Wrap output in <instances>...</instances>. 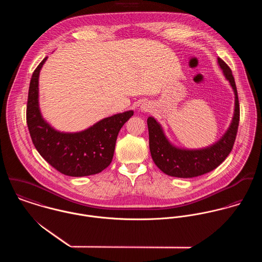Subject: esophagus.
<instances>
[{"mask_svg": "<svg viewBox=\"0 0 262 262\" xmlns=\"http://www.w3.org/2000/svg\"><path fill=\"white\" fill-rule=\"evenodd\" d=\"M140 109H141V111H143V112H147L150 109L149 104L143 103V104L140 106Z\"/></svg>", "mask_w": 262, "mask_h": 262, "instance_id": "esophagus-1", "label": "esophagus"}]
</instances>
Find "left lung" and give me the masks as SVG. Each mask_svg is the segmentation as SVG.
<instances>
[{
    "mask_svg": "<svg viewBox=\"0 0 262 262\" xmlns=\"http://www.w3.org/2000/svg\"><path fill=\"white\" fill-rule=\"evenodd\" d=\"M218 63L223 70L225 77L233 88L235 94V110L229 129L214 145L204 149L178 148L169 143L160 124L154 118L149 117L147 119L151 157L156 166L167 176L187 179L210 172L224 161L233 148L240 120L238 94L232 71L220 57H218Z\"/></svg>",
    "mask_w": 262,
    "mask_h": 262,
    "instance_id": "8db88e82",
    "label": "left lung"
}]
</instances>
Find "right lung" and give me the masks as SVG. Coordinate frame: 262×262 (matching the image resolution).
I'll return each mask as SVG.
<instances>
[{
	"label": "right lung",
	"mask_w": 262,
	"mask_h": 262,
	"mask_svg": "<svg viewBox=\"0 0 262 262\" xmlns=\"http://www.w3.org/2000/svg\"><path fill=\"white\" fill-rule=\"evenodd\" d=\"M45 57L34 71L29 85L26 120L39 154L57 171L70 177L101 172L111 163L117 136L133 111L105 118L84 131L63 133L44 121L38 104V78Z\"/></svg>",
	"instance_id": "obj_1"
}]
</instances>
